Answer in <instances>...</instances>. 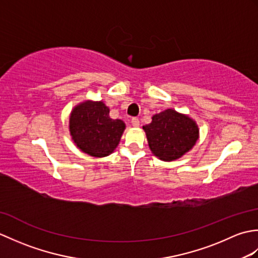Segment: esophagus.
I'll return each mask as SVG.
<instances>
[{
    "mask_svg": "<svg viewBox=\"0 0 258 258\" xmlns=\"http://www.w3.org/2000/svg\"><path fill=\"white\" fill-rule=\"evenodd\" d=\"M132 125L134 126V127H138V126H140V120H139L138 117L132 118Z\"/></svg>",
    "mask_w": 258,
    "mask_h": 258,
    "instance_id": "esophagus-1",
    "label": "esophagus"
}]
</instances>
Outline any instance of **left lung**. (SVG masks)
Here are the masks:
<instances>
[{
	"label": "left lung",
	"mask_w": 258,
	"mask_h": 258,
	"mask_svg": "<svg viewBox=\"0 0 258 258\" xmlns=\"http://www.w3.org/2000/svg\"><path fill=\"white\" fill-rule=\"evenodd\" d=\"M143 128L153 154L166 162L184 155L199 139V127L194 120L171 108L155 114L152 123Z\"/></svg>",
	"instance_id": "obj_1"
}]
</instances>
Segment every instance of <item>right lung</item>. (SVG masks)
I'll return each mask as SVG.
<instances>
[{"instance_id":"right-lung-1","label":"right lung","mask_w":258,"mask_h":258,"mask_svg":"<svg viewBox=\"0 0 258 258\" xmlns=\"http://www.w3.org/2000/svg\"><path fill=\"white\" fill-rule=\"evenodd\" d=\"M125 128L120 119L109 117L103 102H84L76 106L70 117V131L81 151L95 157L111 154Z\"/></svg>"}]
</instances>
